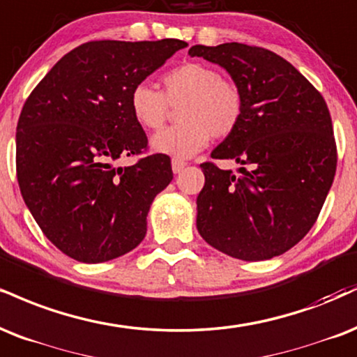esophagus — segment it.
I'll use <instances>...</instances> for the list:
<instances>
[{
  "instance_id": "1",
  "label": "esophagus",
  "mask_w": 357,
  "mask_h": 357,
  "mask_svg": "<svg viewBox=\"0 0 357 357\" xmlns=\"http://www.w3.org/2000/svg\"><path fill=\"white\" fill-rule=\"evenodd\" d=\"M171 166H173V173L178 174V173H181L184 167H186V161L178 160V158H173V161H171Z\"/></svg>"
}]
</instances>
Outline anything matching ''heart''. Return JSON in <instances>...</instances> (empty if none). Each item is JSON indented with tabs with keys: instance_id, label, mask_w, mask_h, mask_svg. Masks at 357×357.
<instances>
[{
	"instance_id": "b5f03b06",
	"label": "heart",
	"mask_w": 357,
	"mask_h": 357,
	"mask_svg": "<svg viewBox=\"0 0 357 357\" xmlns=\"http://www.w3.org/2000/svg\"><path fill=\"white\" fill-rule=\"evenodd\" d=\"M161 86L162 91H158L139 83L130 94L132 118L148 131L161 130L169 106H179L181 123L153 136V151L184 160L204 149L211 136L226 137L238 130L244 114V94L216 68L203 63L181 64L162 76Z\"/></svg>"
}]
</instances>
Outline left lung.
Listing matches in <instances>:
<instances>
[{
    "label": "left lung",
    "mask_w": 357,
    "mask_h": 357,
    "mask_svg": "<svg viewBox=\"0 0 357 357\" xmlns=\"http://www.w3.org/2000/svg\"><path fill=\"white\" fill-rule=\"evenodd\" d=\"M190 56L220 64L244 94L238 130L213 149L239 174L203 162L196 226L208 244L243 261L282 255L309 233L336 174V143L324 98L273 51L225 43Z\"/></svg>",
    "instance_id": "1"
}]
</instances>
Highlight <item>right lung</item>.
Masks as SVG:
<instances>
[{
	"label": "right lung",
	"instance_id": "obj_1",
	"mask_svg": "<svg viewBox=\"0 0 357 357\" xmlns=\"http://www.w3.org/2000/svg\"><path fill=\"white\" fill-rule=\"evenodd\" d=\"M179 40L89 41L64 54L24 102L16 128V176L34 221L79 263L114 259L144 239L146 216L173 179L166 154L132 166L121 156L148 146L130 94Z\"/></svg>",
	"mask_w": 357,
	"mask_h": 357
}]
</instances>
